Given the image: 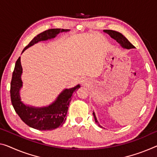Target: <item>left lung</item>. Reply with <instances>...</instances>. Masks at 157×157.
I'll return each mask as SVG.
<instances>
[{
  "instance_id": "left-lung-1",
  "label": "left lung",
  "mask_w": 157,
  "mask_h": 157,
  "mask_svg": "<svg viewBox=\"0 0 157 157\" xmlns=\"http://www.w3.org/2000/svg\"><path fill=\"white\" fill-rule=\"evenodd\" d=\"M104 32L107 33V34H109L112 38H114V40H117L123 48H126V49H131V48H135L134 45H132L131 43L129 42V40H128L127 38L122 34V33L118 32V31H113V30H104ZM93 114L94 119H95L96 124H97L100 128H102L100 124H99L97 118H96L95 112H93Z\"/></svg>"
}]
</instances>
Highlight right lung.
I'll return each mask as SVG.
<instances>
[{
    "label": "right lung",
    "mask_w": 157,
    "mask_h": 157,
    "mask_svg": "<svg viewBox=\"0 0 157 157\" xmlns=\"http://www.w3.org/2000/svg\"><path fill=\"white\" fill-rule=\"evenodd\" d=\"M70 30L63 29H51L39 33L33 38L25 48L22 52L28 48L32 46L35 43L43 40L52 39L62 32H67ZM22 67L21 65L20 57L17 60L13 73L10 83L11 102L17 114L22 121L33 128L39 131H51L62 126L66 120V115L68 111L69 102L71 97L76 89L80 88V85L74 88L64 89L59 94L55 102L47 107H35L26 105L21 100L20 90L22 87L21 81Z\"/></svg>",
    "instance_id": "obj_1"
}]
</instances>
